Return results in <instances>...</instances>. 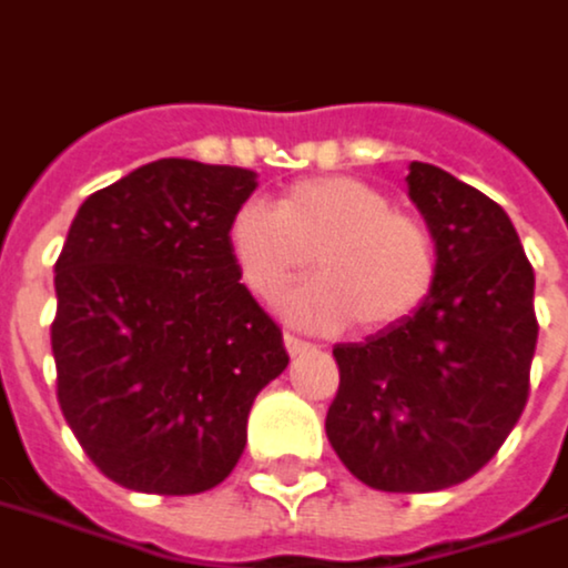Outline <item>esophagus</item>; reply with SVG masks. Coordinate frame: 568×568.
Here are the masks:
<instances>
[{"label":"esophagus","mask_w":568,"mask_h":568,"mask_svg":"<svg viewBox=\"0 0 568 568\" xmlns=\"http://www.w3.org/2000/svg\"><path fill=\"white\" fill-rule=\"evenodd\" d=\"M283 343H285V352H288L292 358H297V355H306V352H313V348H316L313 343H304V339L292 337V334H285Z\"/></svg>","instance_id":"1"}]
</instances>
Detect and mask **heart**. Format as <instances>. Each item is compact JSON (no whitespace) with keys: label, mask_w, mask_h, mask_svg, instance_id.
Here are the masks:
<instances>
[{"label":"heart","mask_w":568,"mask_h":568,"mask_svg":"<svg viewBox=\"0 0 568 568\" xmlns=\"http://www.w3.org/2000/svg\"><path fill=\"white\" fill-rule=\"evenodd\" d=\"M229 250L241 283L271 304L316 258V283L283 301L295 325L361 334L403 325L436 285V246L422 222L355 178L301 180L276 210L243 204L229 222Z\"/></svg>","instance_id":"heart-1"}]
</instances>
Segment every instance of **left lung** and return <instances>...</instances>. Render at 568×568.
Wrapping results in <instances>:
<instances>
[{"mask_svg":"<svg viewBox=\"0 0 568 568\" xmlns=\"http://www.w3.org/2000/svg\"><path fill=\"white\" fill-rule=\"evenodd\" d=\"M409 199L436 243V285L409 322L339 343L327 443L364 485L427 494L497 455L530 394L536 276L508 213L427 162Z\"/></svg>","mask_w":568,"mask_h":568,"instance_id":"left-lung-1","label":"left lung"}]
</instances>
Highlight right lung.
<instances>
[{"label": "right lung", "mask_w": 568, "mask_h": 568, "mask_svg": "<svg viewBox=\"0 0 568 568\" xmlns=\"http://www.w3.org/2000/svg\"><path fill=\"white\" fill-rule=\"evenodd\" d=\"M246 168L159 159L92 192L57 262V397L83 452L129 490L186 497L229 478L283 334L241 283L229 222Z\"/></svg>", "instance_id": "obj_1"}]
</instances>
